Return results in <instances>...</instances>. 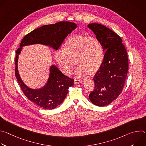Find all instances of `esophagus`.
<instances>
[{"mask_svg":"<svg viewBox=\"0 0 146 146\" xmlns=\"http://www.w3.org/2000/svg\"><path fill=\"white\" fill-rule=\"evenodd\" d=\"M83 81V80H78V79H75L74 80V82L75 83V84H79V83H80V82H82Z\"/></svg>","mask_w":146,"mask_h":146,"instance_id":"1","label":"esophagus"}]
</instances>
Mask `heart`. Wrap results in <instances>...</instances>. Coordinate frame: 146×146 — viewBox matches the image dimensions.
<instances>
[{"label": "heart", "mask_w": 146, "mask_h": 146, "mask_svg": "<svg viewBox=\"0 0 146 146\" xmlns=\"http://www.w3.org/2000/svg\"><path fill=\"white\" fill-rule=\"evenodd\" d=\"M104 56L102 44L99 39L82 35H74L65 42L64 49L55 53V59L66 74H70L75 65H78L74 70L77 76L96 72L100 66Z\"/></svg>", "instance_id": "heart-1"}]
</instances>
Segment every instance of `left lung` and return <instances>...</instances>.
Returning a JSON list of instances; mask_svg holds the SVG:
<instances>
[{"mask_svg": "<svg viewBox=\"0 0 146 146\" xmlns=\"http://www.w3.org/2000/svg\"><path fill=\"white\" fill-rule=\"evenodd\" d=\"M106 51L102 63L94 77L95 88L89 95L91 102L105 106L115 100L122 92L128 71V59L121 38L114 32L99 24H90Z\"/></svg>", "mask_w": 146, "mask_h": 146, "instance_id": "left-lung-1", "label": "left lung"}]
</instances>
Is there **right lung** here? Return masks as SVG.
I'll return each mask as SVG.
<instances>
[{"label": "right lung", "mask_w": 146, "mask_h": 146, "mask_svg": "<svg viewBox=\"0 0 146 146\" xmlns=\"http://www.w3.org/2000/svg\"><path fill=\"white\" fill-rule=\"evenodd\" d=\"M76 28L75 23L69 21L42 26L27 35L16 51L15 74L19 85L29 100L44 109L52 110L60 105L68 93L69 88L73 86L74 80L62 74L56 66L52 65L46 84L37 90L30 88L24 84L19 74L18 55L23 49L22 47L35 44L48 46L57 50L68 35Z\"/></svg>", "instance_id": "1"}]
</instances>
